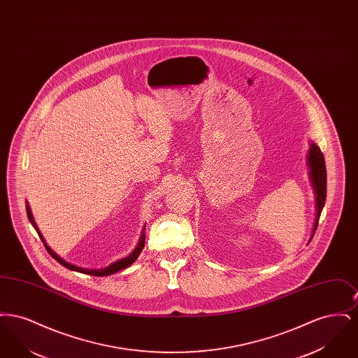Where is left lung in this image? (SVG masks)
<instances>
[{
	"label": "left lung",
	"mask_w": 358,
	"mask_h": 358,
	"mask_svg": "<svg viewBox=\"0 0 358 358\" xmlns=\"http://www.w3.org/2000/svg\"><path fill=\"white\" fill-rule=\"evenodd\" d=\"M307 165L310 169V180H311V185L314 187L315 201H317V204H315L317 205V217L314 222V229H313L311 238L308 240V243H310L314 236L317 227H318L320 216H321V212L324 209V201H326V165H324V154L314 142H311V145H310V150L307 155Z\"/></svg>",
	"instance_id": "left-lung-1"
}]
</instances>
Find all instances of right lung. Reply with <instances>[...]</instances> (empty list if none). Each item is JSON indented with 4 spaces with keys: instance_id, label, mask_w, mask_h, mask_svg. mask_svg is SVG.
<instances>
[{
    "instance_id": "right-lung-1",
    "label": "right lung",
    "mask_w": 358,
    "mask_h": 358,
    "mask_svg": "<svg viewBox=\"0 0 358 358\" xmlns=\"http://www.w3.org/2000/svg\"><path fill=\"white\" fill-rule=\"evenodd\" d=\"M27 215H28V219H29V222L31 224L34 225V229H36V232L38 234V236L41 238V241L44 243V245H45V248H47V251H48V254L56 260V262H59L62 266H64L66 268H69V270H72V271H78V273H87V275H94V276H107V275H113V273H118L120 270H123V268H127L129 266H131L134 262H136V259H138V256L139 254L142 252V250H143V247H145V232H142V235H141V238H139V241H138V244H136V248H134V251L130 254L129 256H126V257H123V259H120V260H117V262H114V263H111L110 266H107L106 268H99V270H92V268H83V267H78V266H73V264H71L69 262H66V260H63L60 256L57 255V254H55L53 251H52L51 248L48 247V244L45 243V240L43 238V235L40 234V231H38V228H37V225H36V222H34V215H32V212H31V206L29 204L27 203ZM145 231V229H143Z\"/></svg>"
}]
</instances>
